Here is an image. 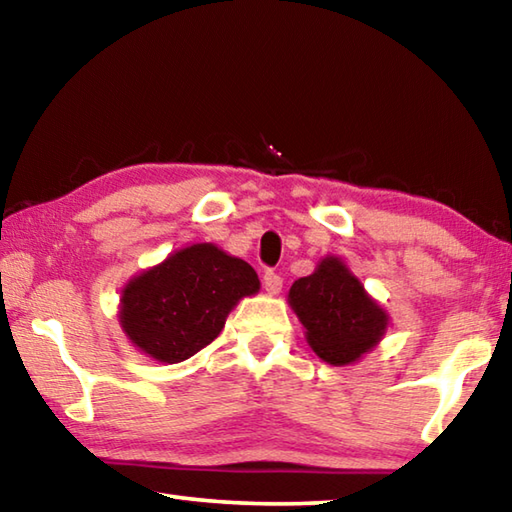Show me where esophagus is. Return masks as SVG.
I'll return each instance as SVG.
<instances>
[{"instance_id":"esophagus-1","label":"esophagus","mask_w":512,"mask_h":512,"mask_svg":"<svg viewBox=\"0 0 512 512\" xmlns=\"http://www.w3.org/2000/svg\"><path fill=\"white\" fill-rule=\"evenodd\" d=\"M264 289H266V293H271V296H277V293L282 291V277L273 271H266L264 273Z\"/></svg>"}]
</instances>
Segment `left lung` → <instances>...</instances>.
Segmentation results:
<instances>
[{
	"instance_id": "obj_1",
	"label": "left lung",
	"mask_w": 512,
	"mask_h": 512,
	"mask_svg": "<svg viewBox=\"0 0 512 512\" xmlns=\"http://www.w3.org/2000/svg\"><path fill=\"white\" fill-rule=\"evenodd\" d=\"M289 307L309 348L332 366H350L384 339L391 316L341 257L327 255L289 289Z\"/></svg>"
}]
</instances>
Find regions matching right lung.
Wrapping results in <instances>:
<instances>
[{
  "instance_id": "obj_1",
  "label": "right lung",
  "mask_w": 512,
  "mask_h": 512,
  "mask_svg": "<svg viewBox=\"0 0 512 512\" xmlns=\"http://www.w3.org/2000/svg\"><path fill=\"white\" fill-rule=\"evenodd\" d=\"M259 291L255 268L214 244H192L133 275L119 325L133 348L160 363L194 357L221 334L237 302Z\"/></svg>"
}]
</instances>
